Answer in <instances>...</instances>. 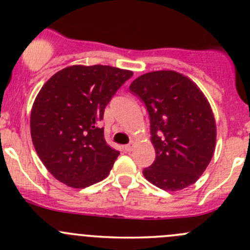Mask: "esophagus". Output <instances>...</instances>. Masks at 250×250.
<instances>
[{
  "instance_id": "1",
  "label": "esophagus",
  "mask_w": 250,
  "mask_h": 250,
  "mask_svg": "<svg viewBox=\"0 0 250 250\" xmlns=\"http://www.w3.org/2000/svg\"><path fill=\"white\" fill-rule=\"evenodd\" d=\"M123 148H125V152H131V150H133V148H134V144H133V142H131V144L125 145V146L123 147Z\"/></svg>"
}]
</instances>
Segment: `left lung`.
Wrapping results in <instances>:
<instances>
[{
	"label": "left lung",
	"instance_id": "left-lung-1",
	"mask_svg": "<svg viewBox=\"0 0 250 250\" xmlns=\"http://www.w3.org/2000/svg\"><path fill=\"white\" fill-rule=\"evenodd\" d=\"M146 105L155 160L145 178L165 191L198 180L216 145V122L207 97L191 79L175 71H153L129 86Z\"/></svg>",
	"mask_w": 250,
	"mask_h": 250
}]
</instances>
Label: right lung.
Segmentation results:
<instances>
[{"instance_id":"right-lung-1","label":"right lung","mask_w":250,"mask_h":250,"mask_svg":"<svg viewBox=\"0 0 250 250\" xmlns=\"http://www.w3.org/2000/svg\"><path fill=\"white\" fill-rule=\"evenodd\" d=\"M133 72L106 65H73L43 84L31 112L35 150L48 172L83 188L108 177L120 152L100 128L104 109Z\"/></svg>"}]
</instances>
